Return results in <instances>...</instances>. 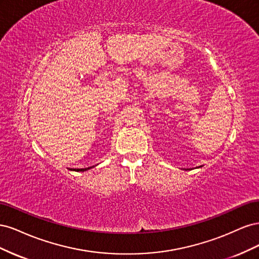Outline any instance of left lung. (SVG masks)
Wrapping results in <instances>:
<instances>
[{"label": "left lung", "mask_w": 259, "mask_h": 259, "mask_svg": "<svg viewBox=\"0 0 259 259\" xmlns=\"http://www.w3.org/2000/svg\"><path fill=\"white\" fill-rule=\"evenodd\" d=\"M200 167H201V166H200Z\"/></svg>", "instance_id": "8db88e82"}]
</instances>
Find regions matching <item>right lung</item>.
I'll use <instances>...</instances> for the list:
<instances>
[{
    "mask_svg": "<svg viewBox=\"0 0 259 259\" xmlns=\"http://www.w3.org/2000/svg\"><path fill=\"white\" fill-rule=\"evenodd\" d=\"M93 166H91V167H86V168H73V169H71V170H75V171H85V170H88V169H90V168H92Z\"/></svg>",
    "mask_w": 259,
    "mask_h": 259,
    "instance_id": "obj_1",
    "label": "right lung"
}]
</instances>
